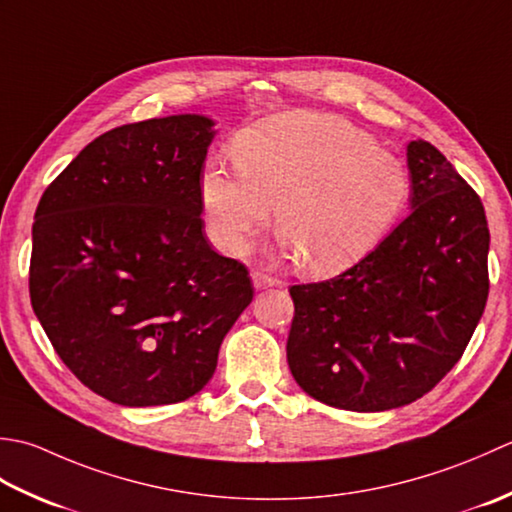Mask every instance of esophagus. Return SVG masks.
I'll list each match as a JSON object with an SVG mask.
<instances>
[{"instance_id":"1","label":"esophagus","mask_w":512,"mask_h":512,"mask_svg":"<svg viewBox=\"0 0 512 512\" xmlns=\"http://www.w3.org/2000/svg\"><path fill=\"white\" fill-rule=\"evenodd\" d=\"M252 283H254V289H267V287H274L278 280L263 274V271H252Z\"/></svg>"}]
</instances>
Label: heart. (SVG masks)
<instances>
[{"instance_id":"obj_1","label":"heart","mask_w":512,"mask_h":512,"mask_svg":"<svg viewBox=\"0 0 512 512\" xmlns=\"http://www.w3.org/2000/svg\"><path fill=\"white\" fill-rule=\"evenodd\" d=\"M232 154L238 170L214 161L201 179L212 241L232 256L252 247L276 207L285 252L314 274H336L382 243L411 196L404 163L333 114L260 119Z\"/></svg>"}]
</instances>
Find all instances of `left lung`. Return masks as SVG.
<instances>
[{
  "label": "left lung",
  "instance_id": "8db88e82",
  "mask_svg": "<svg viewBox=\"0 0 512 512\" xmlns=\"http://www.w3.org/2000/svg\"><path fill=\"white\" fill-rule=\"evenodd\" d=\"M409 216L344 274L289 289L287 362L298 387L378 413L429 393L462 358L488 298L484 205L446 156L406 143Z\"/></svg>",
  "mask_w": 512,
  "mask_h": 512
}]
</instances>
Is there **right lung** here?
<instances>
[{
  "instance_id": "1",
  "label": "right lung",
  "mask_w": 512,
  "mask_h": 512,
  "mask_svg": "<svg viewBox=\"0 0 512 512\" xmlns=\"http://www.w3.org/2000/svg\"><path fill=\"white\" fill-rule=\"evenodd\" d=\"M203 114L130 123L88 143L41 196L30 302L66 367L121 406L192 398L254 298L203 234Z\"/></svg>"
}]
</instances>
